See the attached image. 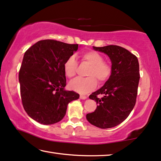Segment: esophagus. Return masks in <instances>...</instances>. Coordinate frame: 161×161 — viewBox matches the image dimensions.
Segmentation results:
<instances>
[{
  "label": "esophagus",
  "instance_id": "34e87169",
  "mask_svg": "<svg viewBox=\"0 0 161 161\" xmlns=\"http://www.w3.org/2000/svg\"><path fill=\"white\" fill-rule=\"evenodd\" d=\"M80 98L81 99H87V97L84 96V95H80Z\"/></svg>",
  "mask_w": 161,
  "mask_h": 161
}]
</instances>
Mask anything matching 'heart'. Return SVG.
I'll use <instances>...</instances> for the list:
<instances>
[{"mask_svg":"<svg viewBox=\"0 0 161 161\" xmlns=\"http://www.w3.org/2000/svg\"><path fill=\"white\" fill-rule=\"evenodd\" d=\"M83 61L91 65L87 73V78H77L71 80L69 87L71 90L80 94H87L94 89L97 81L104 83L109 78L111 74V66L104 62L103 56L95 51H88L81 55ZM78 62L74 55H71L65 60L63 69L65 75L72 78L75 75Z\"/></svg>","mask_w":161,"mask_h":161,"instance_id":"1","label":"heart"}]
</instances>
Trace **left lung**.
<instances>
[{"mask_svg":"<svg viewBox=\"0 0 161 161\" xmlns=\"http://www.w3.org/2000/svg\"><path fill=\"white\" fill-rule=\"evenodd\" d=\"M93 48L108 56L112 71L104 86L89 96L98 105L94 112L86 115V119L100 129H109L126 119L135 105L140 78L139 62L136 56L120 46ZM100 94L103 97L99 98Z\"/></svg>","mask_w":161,"mask_h":161,"instance_id":"left-lung-1","label":"left lung"}]
</instances>
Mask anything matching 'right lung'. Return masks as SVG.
I'll list each match as a JSON object with an SVG mask.
<instances>
[{"mask_svg": "<svg viewBox=\"0 0 161 161\" xmlns=\"http://www.w3.org/2000/svg\"><path fill=\"white\" fill-rule=\"evenodd\" d=\"M78 44L54 40L38 41L25 53L19 73L23 107L30 118L43 125L62 120L69 102L79 98L66 86L63 64Z\"/></svg>", "mask_w": 161, "mask_h": 161, "instance_id": "right-lung-1", "label": "right lung"}]
</instances>
